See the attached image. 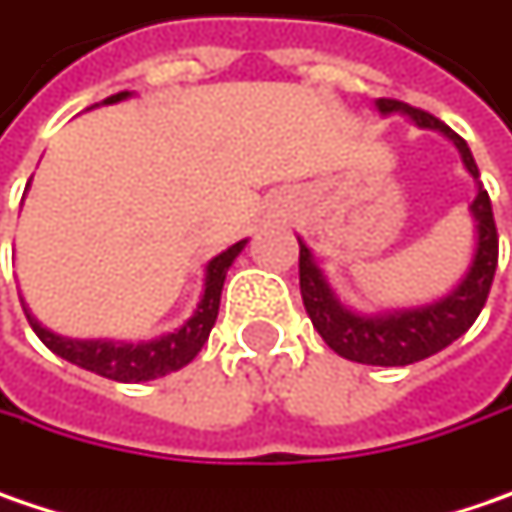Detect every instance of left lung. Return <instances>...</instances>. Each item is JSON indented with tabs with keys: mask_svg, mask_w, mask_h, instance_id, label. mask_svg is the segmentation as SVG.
I'll list each match as a JSON object with an SVG mask.
<instances>
[{
	"mask_svg": "<svg viewBox=\"0 0 512 512\" xmlns=\"http://www.w3.org/2000/svg\"><path fill=\"white\" fill-rule=\"evenodd\" d=\"M376 110L382 116H393V113L408 116L417 128L437 130L457 148L460 163L475 180V201L469 203V215L475 221L472 259L463 276L457 279L455 288L437 297L434 303L361 314L338 300L326 274L314 262L309 244L297 238L300 241V294H303V306L309 311L314 329L341 358L358 361V364H373V367H405L455 344L475 323L493 285L495 265H498V233H495L493 203L478 180L475 157L455 130L405 101L379 98Z\"/></svg>",
	"mask_w": 512,
	"mask_h": 512,
	"instance_id": "1",
	"label": "left lung"
}]
</instances>
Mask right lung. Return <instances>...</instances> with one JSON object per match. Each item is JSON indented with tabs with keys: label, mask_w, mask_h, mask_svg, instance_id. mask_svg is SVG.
Wrapping results in <instances>:
<instances>
[{
	"label": "right lung",
	"mask_w": 512,
	"mask_h": 512,
	"mask_svg": "<svg viewBox=\"0 0 512 512\" xmlns=\"http://www.w3.org/2000/svg\"><path fill=\"white\" fill-rule=\"evenodd\" d=\"M130 95L133 92H119V95L104 98L101 104H119ZM28 189H31V180L25 186V195H28ZM244 244H247V238H241L233 247H227L224 253H218V256H212L206 262L201 300L192 311V317L183 320V326H177L174 332H165V335L151 338V341H136L133 344V341H110V338H63L52 329H46L28 311L25 303H22V309H25L31 329L37 332V338L55 355L66 358L69 364L84 367L95 376H104V379H113V382H151V379H160V376H168V373L186 367L201 352L203 344L209 341V332L215 326L218 306H221L224 279H227L230 265L238 259V253L244 250Z\"/></svg>",
	"instance_id": "1"
}]
</instances>
